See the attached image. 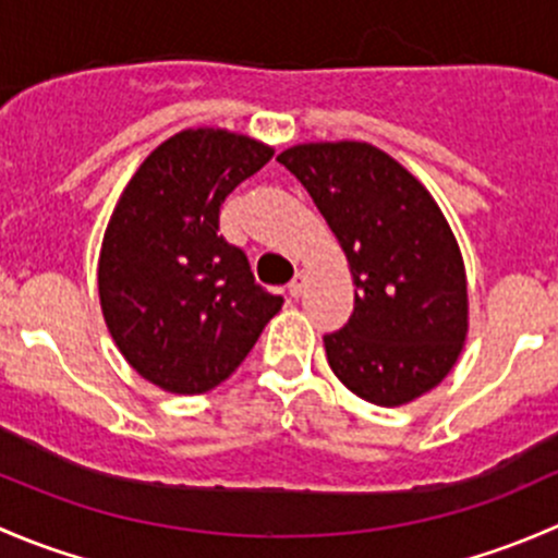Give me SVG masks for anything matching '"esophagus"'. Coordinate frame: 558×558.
I'll list each match as a JSON object with an SVG mask.
<instances>
[{"instance_id":"1","label":"esophagus","mask_w":558,"mask_h":558,"mask_svg":"<svg viewBox=\"0 0 558 558\" xmlns=\"http://www.w3.org/2000/svg\"><path fill=\"white\" fill-rule=\"evenodd\" d=\"M305 289H307V275L305 272H296L294 280H291V283H289L291 296H302V294H305Z\"/></svg>"}]
</instances>
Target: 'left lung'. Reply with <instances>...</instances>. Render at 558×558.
I'll list each match as a JSON object with an SVG mask.
<instances>
[{
	"mask_svg": "<svg viewBox=\"0 0 558 558\" xmlns=\"http://www.w3.org/2000/svg\"><path fill=\"white\" fill-rule=\"evenodd\" d=\"M335 232L356 302L326 359L356 397L399 408L432 391L470 329L466 272L435 196L369 143H302L278 156Z\"/></svg>",
	"mask_w": 558,
	"mask_h": 558,
	"instance_id": "8db88e82",
	"label": "left lung"
}]
</instances>
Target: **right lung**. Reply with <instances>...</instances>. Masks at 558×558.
I'll return each instance as SVG.
<instances>
[{"mask_svg":"<svg viewBox=\"0 0 558 558\" xmlns=\"http://www.w3.org/2000/svg\"><path fill=\"white\" fill-rule=\"evenodd\" d=\"M275 150L227 129H183L123 189L99 253L105 324L132 369L170 393L229 378L283 305L218 234L223 199Z\"/></svg>","mask_w":558,"mask_h":558,"instance_id":"1","label":"right lung"}]
</instances>
